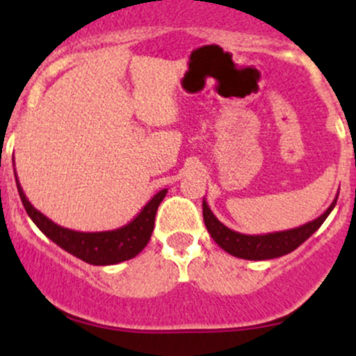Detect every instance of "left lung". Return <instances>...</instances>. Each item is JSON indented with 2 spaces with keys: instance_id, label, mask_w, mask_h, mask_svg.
I'll use <instances>...</instances> for the list:
<instances>
[{
  "instance_id": "left-lung-1",
  "label": "left lung",
  "mask_w": 356,
  "mask_h": 356,
  "mask_svg": "<svg viewBox=\"0 0 356 356\" xmlns=\"http://www.w3.org/2000/svg\"><path fill=\"white\" fill-rule=\"evenodd\" d=\"M337 199L332 202L320 218H316L312 222H306L303 226L295 227V229L280 231V232H269V234H241L224 226L220 220L212 214L211 207L207 206L206 201H202V216L204 222H206L207 231H209L211 238L222 248L224 251L229 252L231 256L241 257V259H251V261H264V259H275V257L284 256L288 252L295 251L298 246L305 243L309 236L318 231V227L325 222L330 212L337 206Z\"/></svg>"
}]
</instances>
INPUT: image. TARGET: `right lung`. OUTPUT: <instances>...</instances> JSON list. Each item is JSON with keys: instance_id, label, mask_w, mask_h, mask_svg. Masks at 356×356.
<instances>
[{"instance_id": "obj_1", "label": "right lung", "mask_w": 356, "mask_h": 356, "mask_svg": "<svg viewBox=\"0 0 356 356\" xmlns=\"http://www.w3.org/2000/svg\"><path fill=\"white\" fill-rule=\"evenodd\" d=\"M16 187H18L24 209H26L28 216L36 224V227L48 239H51L56 246L65 249V251L85 261V263L93 264V266H110V264H118L122 261L136 257L147 246L150 236H152L157 207L167 194V189L159 191L142 207V211L138 212L136 218L130 220L129 224H125V226L118 227V229L80 232L58 226V224L48 219L38 209H35L31 202L26 199V195H24L22 186L18 182V177H16Z\"/></svg>"}]
</instances>
